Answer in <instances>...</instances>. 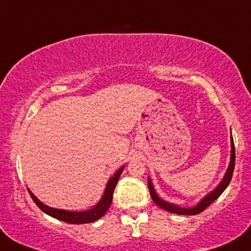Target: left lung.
Listing matches in <instances>:
<instances>
[{
  "label": "left lung",
  "mask_w": 251,
  "mask_h": 251,
  "mask_svg": "<svg viewBox=\"0 0 251 251\" xmlns=\"http://www.w3.org/2000/svg\"><path fill=\"white\" fill-rule=\"evenodd\" d=\"M230 142H231L230 163H229V166H227L226 172V175H224L223 179L221 180V183L218 184V185L216 186L212 191H210L208 195L204 196V197L201 198V200L198 201L195 206H192V208H183V206L176 205V204H172V203H170V201L160 198L159 196L157 195V192H155V190L153 188V184H152V181L149 177L148 178V185H149V190H150V195H151L152 200H153L154 203L157 204L159 208L166 210V211H169V212H172V214H177V215H197V214H200V212L203 211V210H205L206 208H208L212 201L217 200V198L220 197L222 194H223V191L227 188V185H229L230 180H231V178H232V174H234V168H235V146H234V139H232V135L230 137Z\"/></svg>",
  "instance_id": "obj_1"
}]
</instances>
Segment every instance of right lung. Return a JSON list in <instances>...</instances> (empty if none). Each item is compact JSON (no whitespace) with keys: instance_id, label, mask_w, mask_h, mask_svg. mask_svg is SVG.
Listing matches in <instances>:
<instances>
[{"instance_id":"add662e5","label":"right lung","mask_w":251,"mask_h":251,"mask_svg":"<svg viewBox=\"0 0 251 251\" xmlns=\"http://www.w3.org/2000/svg\"><path fill=\"white\" fill-rule=\"evenodd\" d=\"M124 168H125V165H123L122 168L118 169L116 174L109 178L107 184H106L105 191H103V195L102 197L100 198V201H98L93 208L85 210V211H70V210L51 208V206H48L46 205V204H43L29 189H28V192H29L30 197L33 198V201H35L36 205L39 206L45 214L50 215L51 217L56 218V220L67 222V223H71V224L92 223V222H96L99 220V218H101L102 216L106 214V211L108 210L109 205H111L112 203V197H113L114 188H116L118 180H119L120 175H122V172L124 171Z\"/></svg>"}]
</instances>
